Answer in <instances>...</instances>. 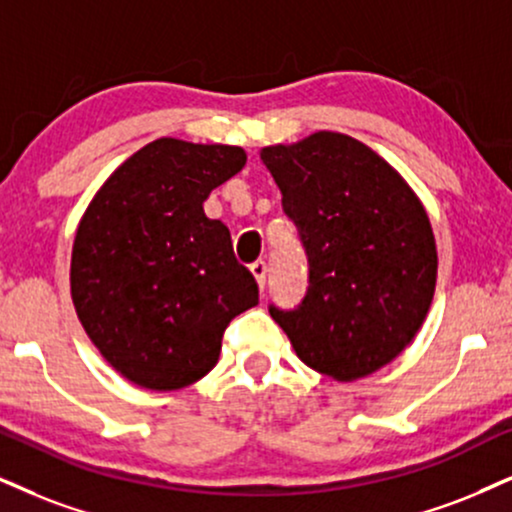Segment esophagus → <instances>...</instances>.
Masks as SVG:
<instances>
[{
	"label": "esophagus",
	"mask_w": 512,
	"mask_h": 512,
	"mask_svg": "<svg viewBox=\"0 0 512 512\" xmlns=\"http://www.w3.org/2000/svg\"><path fill=\"white\" fill-rule=\"evenodd\" d=\"M251 275L256 277L258 289H261V294L266 292V275H268V266H266V261H256V263H251Z\"/></svg>",
	"instance_id": "obj_1"
}]
</instances>
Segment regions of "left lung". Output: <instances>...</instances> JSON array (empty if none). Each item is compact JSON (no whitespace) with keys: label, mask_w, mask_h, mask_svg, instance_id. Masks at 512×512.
I'll use <instances>...</instances> for the list:
<instances>
[{"label":"left lung","mask_w":512,"mask_h":512,"mask_svg":"<svg viewBox=\"0 0 512 512\" xmlns=\"http://www.w3.org/2000/svg\"><path fill=\"white\" fill-rule=\"evenodd\" d=\"M308 256L294 311L270 306L296 356L337 382L384 368L425 323L437 244L408 182L363 142L313 132L261 149Z\"/></svg>","instance_id":"left-lung-1"}]
</instances>
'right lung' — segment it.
Listing matches in <instances>:
<instances>
[{
	"label": "right lung",
	"mask_w": 512,
	"mask_h": 512,
	"mask_svg": "<svg viewBox=\"0 0 512 512\" xmlns=\"http://www.w3.org/2000/svg\"><path fill=\"white\" fill-rule=\"evenodd\" d=\"M242 147L161 137L94 194L75 232L71 296L87 337L125 380L194 384L218 363L225 327L258 304L208 194L244 168Z\"/></svg>",
	"instance_id": "1"
}]
</instances>
